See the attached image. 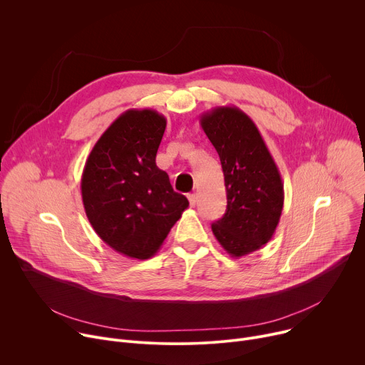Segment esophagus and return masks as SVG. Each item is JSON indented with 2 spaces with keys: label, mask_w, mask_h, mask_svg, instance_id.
<instances>
[{
  "label": "esophagus",
  "mask_w": 365,
  "mask_h": 365,
  "mask_svg": "<svg viewBox=\"0 0 365 365\" xmlns=\"http://www.w3.org/2000/svg\"><path fill=\"white\" fill-rule=\"evenodd\" d=\"M187 199H189L190 206L193 207V206L196 205V196H195V193H189V195H187Z\"/></svg>",
  "instance_id": "esophagus-1"
}]
</instances>
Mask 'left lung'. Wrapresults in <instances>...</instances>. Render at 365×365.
Instances as JSON below:
<instances>
[{"mask_svg":"<svg viewBox=\"0 0 365 365\" xmlns=\"http://www.w3.org/2000/svg\"><path fill=\"white\" fill-rule=\"evenodd\" d=\"M200 125L220 155L227 189V211L212 232L238 258L272 240L283 211L282 176L257 125L240 108L217 107L202 114Z\"/></svg>","mask_w":365,"mask_h":365,"instance_id":"1","label":"left lung"}]
</instances>
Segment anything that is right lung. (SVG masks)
Returning <instances> with one entry per match:
<instances>
[{
	"label": "right lung",
	"mask_w": 365,
	"mask_h": 365,
	"mask_svg": "<svg viewBox=\"0 0 365 365\" xmlns=\"http://www.w3.org/2000/svg\"><path fill=\"white\" fill-rule=\"evenodd\" d=\"M166 118L154 110H128L95 143L81 192L86 217L117 252L145 259L158 252L189 206L155 165Z\"/></svg>",
	"instance_id": "1"
}]
</instances>
